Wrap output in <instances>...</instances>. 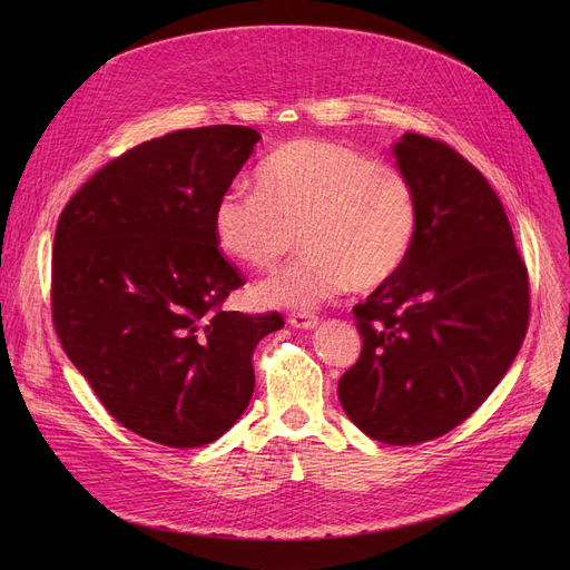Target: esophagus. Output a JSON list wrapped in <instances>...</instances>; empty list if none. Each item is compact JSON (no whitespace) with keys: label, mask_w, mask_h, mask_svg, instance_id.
Segmentation results:
<instances>
[{"label":"esophagus","mask_w":570,"mask_h":570,"mask_svg":"<svg viewBox=\"0 0 570 570\" xmlns=\"http://www.w3.org/2000/svg\"><path fill=\"white\" fill-rule=\"evenodd\" d=\"M288 325L301 327V331H314V327L318 325V316H314L309 312H297V314L288 316Z\"/></svg>","instance_id":"1"}]
</instances>
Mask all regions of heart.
Returning a JSON list of instances; mask_svg holds the SVG:
<instances>
[{
  "label": "heart",
  "instance_id": "heart-1",
  "mask_svg": "<svg viewBox=\"0 0 570 570\" xmlns=\"http://www.w3.org/2000/svg\"><path fill=\"white\" fill-rule=\"evenodd\" d=\"M254 185L224 191L213 207L222 252L267 269L297 247V233L307 249L258 284L267 307H316L351 286L376 291L413 254L421 209L409 177L348 145L288 140L261 161Z\"/></svg>",
  "mask_w": 570,
  "mask_h": 570
}]
</instances>
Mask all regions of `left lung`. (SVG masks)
Returning a JSON list of instances; mask_svg holds the SVG:
<instances>
[{
    "instance_id": "1",
    "label": "left lung",
    "mask_w": 570,
    "mask_h": 570,
    "mask_svg": "<svg viewBox=\"0 0 570 570\" xmlns=\"http://www.w3.org/2000/svg\"><path fill=\"white\" fill-rule=\"evenodd\" d=\"M393 155L421 209L402 273L353 307L363 351L340 379L351 423L391 445L458 428L513 365L529 279L483 173L441 140L404 134Z\"/></svg>"
}]
</instances>
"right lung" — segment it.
Segmentation results:
<instances>
[{
  "label": "right lung",
  "mask_w": 570,
  "mask_h": 570,
  "mask_svg": "<svg viewBox=\"0 0 570 570\" xmlns=\"http://www.w3.org/2000/svg\"><path fill=\"white\" fill-rule=\"evenodd\" d=\"M249 127L179 129L106 164L59 215L52 321L69 361L117 423L170 448L226 434L254 395L273 314L224 312L243 275L213 207L252 157Z\"/></svg>",
  "instance_id": "1"
}]
</instances>
